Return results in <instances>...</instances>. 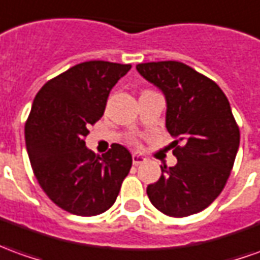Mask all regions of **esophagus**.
<instances>
[{
    "instance_id": "1",
    "label": "esophagus",
    "mask_w": 260,
    "mask_h": 260,
    "mask_svg": "<svg viewBox=\"0 0 260 260\" xmlns=\"http://www.w3.org/2000/svg\"><path fill=\"white\" fill-rule=\"evenodd\" d=\"M145 160H146V159H145L143 156L136 155V153H134V155H132V163H134L135 166H138V165H141V163H143V161H145Z\"/></svg>"
}]
</instances>
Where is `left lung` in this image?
Instances as JSON below:
<instances>
[{
    "label": "left lung",
    "mask_w": 260,
    "mask_h": 260,
    "mask_svg": "<svg viewBox=\"0 0 260 260\" xmlns=\"http://www.w3.org/2000/svg\"><path fill=\"white\" fill-rule=\"evenodd\" d=\"M136 70L160 88L166 101V128L173 136V168L160 166L149 184L150 203L169 217L203 211L224 190L239 148V126L218 84L184 63H141Z\"/></svg>",
    "instance_id": "obj_1"
}]
</instances>
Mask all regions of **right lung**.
Listing matches in <instances>:
<instances>
[{"label": "right lung", "instance_id": "1", "mask_svg": "<svg viewBox=\"0 0 260 260\" xmlns=\"http://www.w3.org/2000/svg\"><path fill=\"white\" fill-rule=\"evenodd\" d=\"M131 64L91 60L49 80L36 94L25 142L36 180L61 210L91 217L115 203L132 166L122 145L103 156L86 148L90 125L103 117L111 88Z\"/></svg>", "mask_w": 260, "mask_h": 260}]
</instances>
